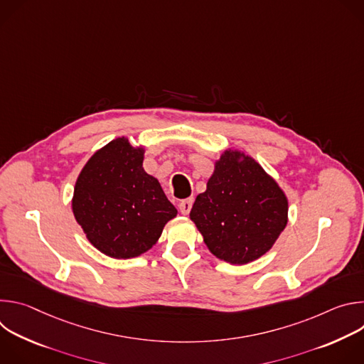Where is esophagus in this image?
I'll return each instance as SVG.
<instances>
[{"label": "esophagus", "mask_w": 364, "mask_h": 364, "mask_svg": "<svg viewBox=\"0 0 364 364\" xmlns=\"http://www.w3.org/2000/svg\"><path fill=\"white\" fill-rule=\"evenodd\" d=\"M193 203H194V200H193L191 197H190V198H186V200H181L180 204H178L180 212H181L183 215H188L190 210H191V207H193Z\"/></svg>", "instance_id": "1"}]
</instances>
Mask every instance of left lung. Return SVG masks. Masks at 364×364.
I'll use <instances>...</instances> for the list:
<instances>
[{
	"instance_id": "obj_1",
	"label": "left lung",
	"mask_w": 364,
	"mask_h": 364,
	"mask_svg": "<svg viewBox=\"0 0 364 364\" xmlns=\"http://www.w3.org/2000/svg\"><path fill=\"white\" fill-rule=\"evenodd\" d=\"M190 219L209 250L235 265L265 255L288 220V200L253 159L225 151Z\"/></svg>"
}]
</instances>
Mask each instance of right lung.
<instances>
[{"instance_id": "obj_1", "label": "right lung", "mask_w": 364, "mask_h": 364, "mask_svg": "<svg viewBox=\"0 0 364 364\" xmlns=\"http://www.w3.org/2000/svg\"><path fill=\"white\" fill-rule=\"evenodd\" d=\"M144 149L117 138L92 155L77 177L73 215L89 242L111 257L139 256L157 243L177 210L142 168Z\"/></svg>"}]
</instances>
